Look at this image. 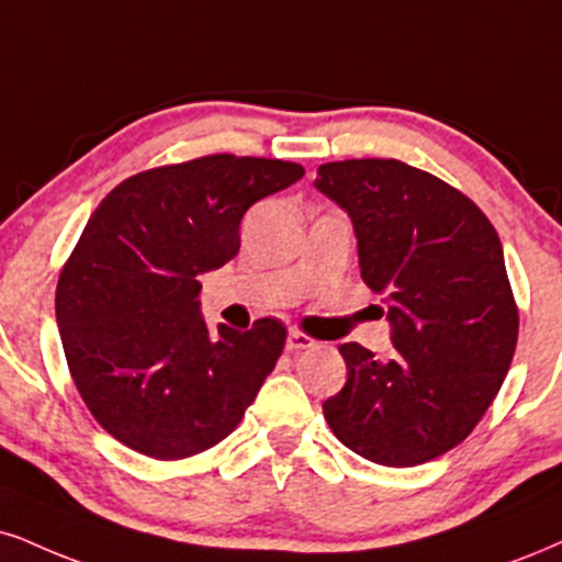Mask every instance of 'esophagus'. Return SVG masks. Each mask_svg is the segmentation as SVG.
<instances>
[{
    "label": "esophagus",
    "mask_w": 562,
    "mask_h": 562,
    "mask_svg": "<svg viewBox=\"0 0 562 562\" xmlns=\"http://www.w3.org/2000/svg\"><path fill=\"white\" fill-rule=\"evenodd\" d=\"M313 346H315V338L304 336L302 330H289V336H286V351H292V355H296V351L313 349Z\"/></svg>",
    "instance_id": "34e87169"
}]
</instances>
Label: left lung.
Here are the masks:
<instances>
[{
	"label": "left lung",
	"instance_id": "8db88e82",
	"mask_svg": "<svg viewBox=\"0 0 562 562\" xmlns=\"http://www.w3.org/2000/svg\"><path fill=\"white\" fill-rule=\"evenodd\" d=\"M315 187L351 218L359 270L383 296L396 355L341 344L346 385L323 404L346 448L417 467L456 448L501 391L518 310L487 216L442 179L396 158L317 166Z\"/></svg>",
	"mask_w": 562,
	"mask_h": 562
}]
</instances>
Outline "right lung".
<instances>
[{
  "label": "right lung",
  "instance_id": "add662e5",
  "mask_svg": "<svg viewBox=\"0 0 562 562\" xmlns=\"http://www.w3.org/2000/svg\"><path fill=\"white\" fill-rule=\"evenodd\" d=\"M302 177L279 158L205 156L124 179L88 218L59 276L57 325L82 401L127 448L187 459L245 417L286 328L262 317L211 334L198 279L239 252L249 205Z\"/></svg>",
  "mask_w": 562,
  "mask_h": 562
}]
</instances>
